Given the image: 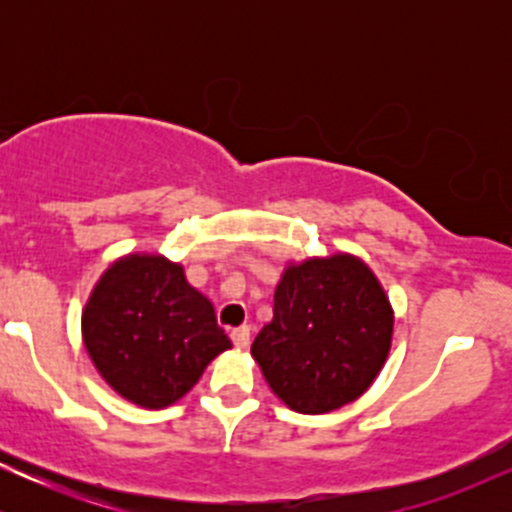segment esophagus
<instances>
[{"instance_id": "1", "label": "esophagus", "mask_w": 512, "mask_h": 512, "mask_svg": "<svg viewBox=\"0 0 512 512\" xmlns=\"http://www.w3.org/2000/svg\"><path fill=\"white\" fill-rule=\"evenodd\" d=\"M231 342L236 344V349H245L250 344V327H236L231 332Z\"/></svg>"}]
</instances>
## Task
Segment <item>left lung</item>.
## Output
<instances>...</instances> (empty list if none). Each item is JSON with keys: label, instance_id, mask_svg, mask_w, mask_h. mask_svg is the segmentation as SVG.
I'll use <instances>...</instances> for the list:
<instances>
[{"label": "left lung", "instance_id": "8db88e82", "mask_svg": "<svg viewBox=\"0 0 512 512\" xmlns=\"http://www.w3.org/2000/svg\"><path fill=\"white\" fill-rule=\"evenodd\" d=\"M390 301L358 257L291 264L274 317L252 342L264 380L286 407L327 414L354 402L383 368L392 342Z\"/></svg>", "mask_w": 512, "mask_h": 512}]
</instances>
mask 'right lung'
<instances>
[{
  "instance_id": "right-lung-1",
  "label": "right lung",
  "mask_w": 512,
  "mask_h": 512,
  "mask_svg": "<svg viewBox=\"0 0 512 512\" xmlns=\"http://www.w3.org/2000/svg\"><path fill=\"white\" fill-rule=\"evenodd\" d=\"M81 332L93 366L129 402L163 409L195 387L231 339L214 305L158 255L117 260L88 298Z\"/></svg>"
}]
</instances>
